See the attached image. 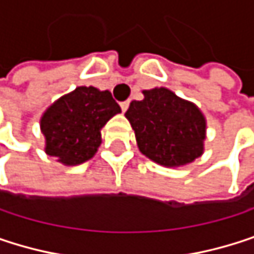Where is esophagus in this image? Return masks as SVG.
Instances as JSON below:
<instances>
[{
	"label": "esophagus",
	"mask_w": 254,
	"mask_h": 254,
	"mask_svg": "<svg viewBox=\"0 0 254 254\" xmlns=\"http://www.w3.org/2000/svg\"><path fill=\"white\" fill-rule=\"evenodd\" d=\"M128 107H129V101H123V102H120L122 111H126V110H128Z\"/></svg>",
	"instance_id": "obj_1"
}]
</instances>
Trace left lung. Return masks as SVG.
<instances>
[{
  "label": "left lung",
  "instance_id": "1",
  "mask_svg": "<svg viewBox=\"0 0 254 254\" xmlns=\"http://www.w3.org/2000/svg\"><path fill=\"white\" fill-rule=\"evenodd\" d=\"M125 116L131 122L143 155L165 165H186L202 153L205 119L196 105L165 87L144 90Z\"/></svg>",
  "mask_w": 254,
  "mask_h": 254
}]
</instances>
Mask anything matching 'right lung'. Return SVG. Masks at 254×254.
<instances>
[{
  "instance_id": "right-lung-1",
  "label": "right lung",
  "mask_w": 254,
  "mask_h": 254,
  "mask_svg": "<svg viewBox=\"0 0 254 254\" xmlns=\"http://www.w3.org/2000/svg\"><path fill=\"white\" fill-rule=\"evenodd\" d=\"M120 113L108 90L80 86L58 99L41 117L46 153L65 165L90 159L101 144V128Z\"/></svg>"
}]
</instances>
